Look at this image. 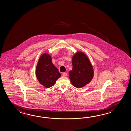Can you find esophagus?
<instances>
[{"mask_svg":"<svg viewBox=\"0 0 131 131\" xmlns=\"http://www.w3.org/2000/svg\"><path fill=\"white\" fill-rule=\"evenodd\" d=\"M62 75H63L64 76H67V72H63L62 73Z\"/></svg>","mask_w":131,"mask_h":131,"instance_id":"1","label":"esophagus"}]
</instances>
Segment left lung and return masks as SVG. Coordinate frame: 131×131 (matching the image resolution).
I'll list each match as a JSON object with an SVG mask.
<instances>
[{"label": "left lung", "mask_w": 131, "mask_h": 131, "mask_svg": "<svg viewBox=\"0 0 131 131\" xmlns=\"http://www.w3.org/2000/svg\"><path fill=\"white\" fill-rule=\"evenodd\" d=\"M72 69L69 72L73 86L80 88L89 83L93 78L94 72L92 65L86 55L77 52L72 59Z\"/></svg>", "instance_id": "8db88e82"}]
</instances>
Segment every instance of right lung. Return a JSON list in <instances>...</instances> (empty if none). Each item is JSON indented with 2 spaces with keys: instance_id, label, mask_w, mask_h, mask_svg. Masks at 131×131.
<instances>
[{
  "instance_id": "obj_1",
  "label": "right lung",
  "mask_w": 131,
  "mask_h": 131,
  "mask_svg": "<svg viewBox=\"0 0 131 131\" xmlns=\"http://www.w3.org/2000/svg\"><path fill=\"white\" fill-rule=\"evenodd\" d=\"M36 75L39 82L49 88L53 86L61 74L52 64L50 56L44 54L39 59L36 67Z\"/></svg>"
}]
</instances>
